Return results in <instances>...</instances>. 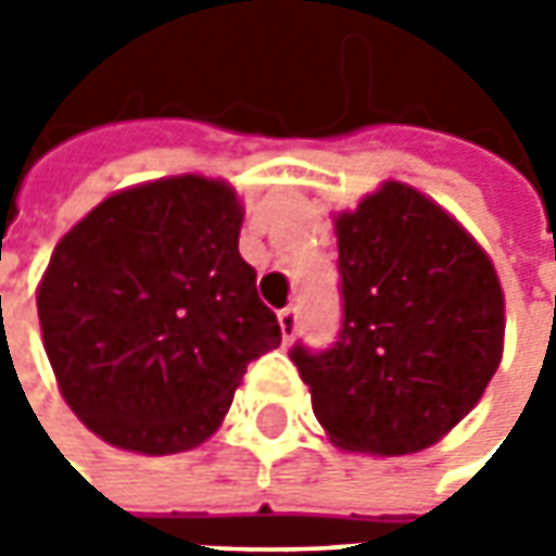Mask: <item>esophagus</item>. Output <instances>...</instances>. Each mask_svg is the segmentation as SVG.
<instances>
[{"instance_id": "34e87169", "label": "esophagus", "mask_w": 556, "mask_h": 556, "mask_svg": "<svg viewBox=\"0 0 556 556\" xmlns=\"http://www.w3.org/2000/svg\"><path fill=\"white\" fill-rule=\"evenodd\" d=\"M296 321H300V315H296L293 306H285V309L278 312V325H281V337H285V340L293 337V331H296Z\"/></svg>"}]
</instances>
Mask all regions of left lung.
Segmentation results:
<instances>
[{
	"label": "left lung",
	"instance_id": "8db88e82",
	"mask_svg": "<svg viewBox=\"0 0 556 556\" xmlns=\"http://www.w3.org/2000/svg\"><path fill=\"white\" fill-rule=\"evenodd\" d=\"M343 328L331 350L290 358L333 445L412 455L467 415L504 346L492 260L439 203L380 185L337 216Z\"/></svg>",
	"mask_w": 556,
	"mask_h": 556
}]
</instances>
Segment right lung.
<instances>
[{
    "label": "right lung",
    "mask_w": 556,
    "mask_h": 556,
    "mask_svg": "<svg viewBox=\"0 0 556 556\" xmlns=\"http://www.w3.org/2000/svg\"><path fill=\"white\" fill-rule=\"evenodd\" d=\"M238 194L176 176L101 201L58 241L36 309L58 390L104 442L173 455L216 433L281 343L238 253Z\"/></svg>",
    "instance_id": "right-lung-1"
}]
</instances>
